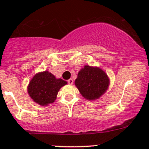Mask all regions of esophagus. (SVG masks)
<instances>
[{"label":"esophagus","mask_w":149,"mask_h":149,"mask_svg":"<svg viewBox=\"0 0 149 149\" xmlns=\"http://www.w3.org/2000/svg\"><path fill=\"white\" fill-rule=\"evenodd\" d=\"M68 84H70V85H72V84H73V79H69V80L68 81Z\"/></svg>","instance_id":"1"}]
</instances>
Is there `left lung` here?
Instances as JSON below:
<instances>
[{
	"label": "left lung",
	"mask_w": 149,
	"mask_h": 149,
	"mask_svg": "<svg viewBox=\"0 0 149 149\" xmlns=\"http://www.w3.org/2000/svg\"><path fill=\"white\" fill-rule=\"evenodd\" d=\"M107 74L99 67L86 65L78 73L75 85L83 97L87 100L100 99L109 88Z\"/></svg>",
	"instance_id": "left-lung-1"
}]
</instances>
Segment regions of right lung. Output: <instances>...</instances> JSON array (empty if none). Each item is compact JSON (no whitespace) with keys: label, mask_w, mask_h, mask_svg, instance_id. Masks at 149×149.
Wrapping results in <instances>:
<instances>
[{"label":"right lung","mask_w":149,"mask_h":149,"mask_svg":"<svg viewBox=\"0 0 149 149\" xmlns=\"http://www.w3.org/2000/svg\"><path fill=\"white\" fill-rule=\"evenodd\" d=\"M67 81L55 76L47 70L36 73L29 81L27 91L31 100L41 106L53 103L61 87Z\"/></svg>","instance_id":"right-lung-1"}]
</instances>
